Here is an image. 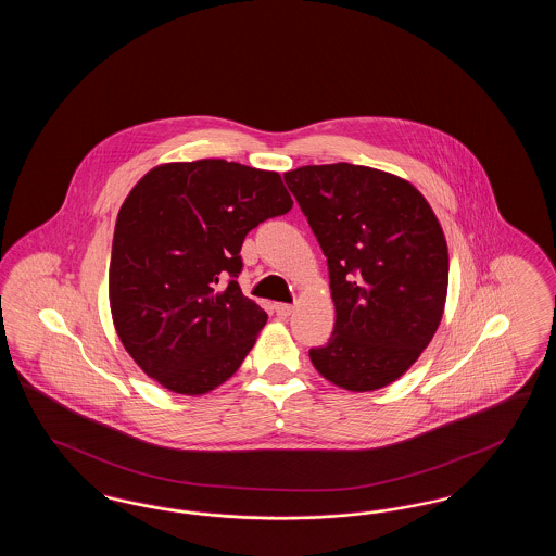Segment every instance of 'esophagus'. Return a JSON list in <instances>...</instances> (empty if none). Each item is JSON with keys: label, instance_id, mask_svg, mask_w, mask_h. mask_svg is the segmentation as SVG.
<instances>
[{"label": "esophagus", "instance_id": "1", "mask_svg": "<svg viewBox=\"0 0 556 556\" xmlns=\"http://www.w3.org/2000/svg\"><path fill=\"white\" fill-rule=\"evenodd\" d=\"M293 313L291 304H275V315L279 318H288Z\"/></svg>", "mask_w": 556, "mask_h": 556}]
</instances>
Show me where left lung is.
Here are the masks:
<instances>
[{
    "label": "left lung",
    "instance_id": "obj_1",
    "mask_svg": "<svg viewBox=\"0 0 556 556\" xmlns=\"http://www.w3.org/2000/svg\"><path fill=\"white\" fill-rule=\"evenodd\" d=\"M327 256L336 325L311 350L315 369L348 392H375L410 369L435 336L448 293V245L410 181L358 164L283 175Z\"/></svg>",
    "mask_w": 556,
    "mask_h": 556
}]
</instances>
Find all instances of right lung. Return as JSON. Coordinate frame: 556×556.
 <instances>
[{
	"mask_svg": "<svg viewBox=\"0 0 556 556\" xmlns=\"http://www.w3.org/2000/svg\"><path fill=\"white\" fill-rule=\"evenodd\" d=\"M291 206L279 173L227 160L166 162L135 184L114 227L108 295L139 369L204 396L241 367L268 317L236 281L239 250Z\"/></svg>",
	"mask_w": 556,
	"mask_h": 556,
	"instance_id": "obj_1",
	"label": "right lung"
}]
</instances>
